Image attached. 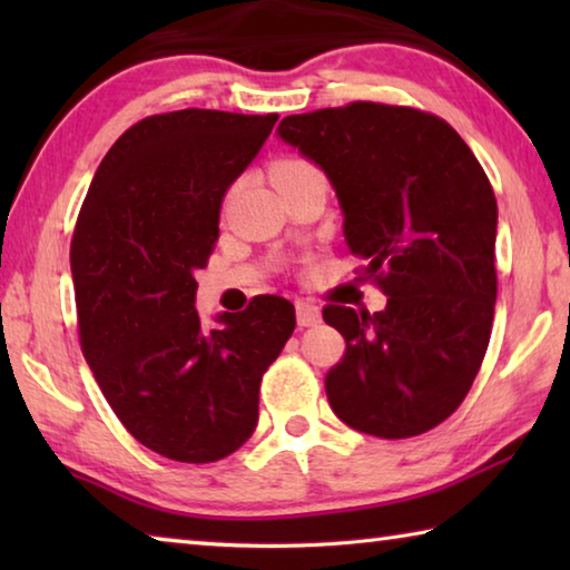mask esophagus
I'll list each match as a JSON object with an SVG mask.
<instances>
[{
	"label": "esophagus",
	"instance_id": "obj_1",
	"mask_svg": "<svg viewBox=\"0 0 570 570\" xmlns=\"http://www.w3.org/2000/svg\"><path fill=\"white\" fill-rule=\"evenodd\" d=\"M296 322H298V326H316L322 322L320 306H314L312 302H298L296 304Z\"/></svg>",
	"mask_w": 570,
	"mask_h": 570
}]
</instances>
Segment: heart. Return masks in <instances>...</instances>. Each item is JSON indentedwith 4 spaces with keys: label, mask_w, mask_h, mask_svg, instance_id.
<instances>
[{
    "label": "heart",
    "mask_w": 570,
    "mask_h": 570,
    "mask_svg": "<svg viewBox=\"0 0 570 570\" xmlns=\"http://www.w3.org/2000/svg\"><path fill=\"white\" fill-rule=\"evenodd\" d=\"M314 170L316 168L312 166V163L304 160V158H284L272 168V178H274V183H282V180L306 176V173H314Z\"/></svg>",
    "instance_id": "b5f03b06"
}]
</instances>
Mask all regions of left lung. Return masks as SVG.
Returning <instances> with one entry per match:
<instances>
[{
    "instance_id": "1",
    "label": "left lung",
    "mask_w": 570,
    "mask_h": 570,
    "mask_svg": "<svg viewBox=\"0 0 570 570\" xmlns=\"http://www.w3.org/2000/svg\"><path fill=\"white\" fill-rule=\"evenodd\" d=\"M278 135L336 190L344 238L382 312L330 304L346 350L326 372L336 417L366 435H422L470 392L493 330L498 204L485 170L438 115L350 102L288 115Z\"/></svg>"
}]
</instances>
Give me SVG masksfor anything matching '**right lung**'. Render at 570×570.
Here are the masks:
<instances>
[{
	"instance_id": "right-lung-1",
	"label": "right lung",
	"mask_w": 570,
	"mask_h": 570,
	"mask_svg": "<svg viewBox=\"0 0 570 570\" xmlns=\"http://www.w3.org/2000/svg\"><path fill=\"white\" fill-rule=\"evenodd\" d=\"M276 120L200 108L142 118L102 158L77 216L82 354L125 430L163 458L200 465L244 445L264 372L296 326L294 304L274 294L210 332L193 306L220 200Z\"/></svg>"
}]
</instances>
